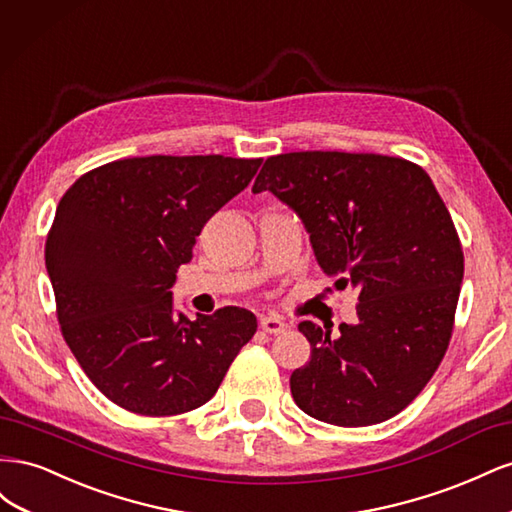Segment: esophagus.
Wrapping results in <instances>:
<instances>
[{"instance_id": "1", "label": "esophagus", "mask_w": 512, "mask_h": 512, "mask_svg": "<svg viewBox=\"0 0 512 512\" xmlns=\"http://www.w3.org/2000/svg\"><path fill=\"white\" fill-rule=\"evenodd\" d=\"M260 329L267 333H282V331H286V322L280 316L269 314V316L260 318Z\"/></svg>"}]
</instances>
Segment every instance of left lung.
Listing matches in <instances>:
<instances>
[{
  "label": "left lung",
  "instance_id": "1",
  "mask_svg": "<svg viewBox=\"0 0 512 512\" xmlns=\"http://www.w3.org/2000/svg\"><path fill=\"white\" fill-rule=\"evenodd\" d=\"M299 215L320 269L359 292L339 335L301 322L312 346L292 371L297 406L318 421L365 427L404 410L436 374L453 333L463 252L444 200L421 166L378 153L271 156L252 192Z\"/></svg>",
  "mask_w": 512,
  "mask_h": 512
}]
</instances>
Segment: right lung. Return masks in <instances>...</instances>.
Wrapping results in <instances>:
<instances>
[{
    "instance_id": "add662e5",
    "label": "right lung",
    "mask_w": 512,
    "mask_h": 512,
    "mask_svg": "<svg viewBox=\"0 0 512 512\" xmlns=\"http://www.w3.org/2000/svg\"><path fill=\"white\" fill-rule=\"evenodd\" d=\"M262 160L147 156L76 179L46 237L57 318L98 389L134 414L190 412L220 389L256 333V316L222 307L175 312L177 269L215 211L243 192Z\"/></svg>"
}]
</instances>
